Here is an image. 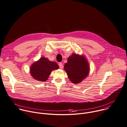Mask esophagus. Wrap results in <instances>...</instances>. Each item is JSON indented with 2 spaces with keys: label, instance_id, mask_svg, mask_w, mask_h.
Returning <instances> with one entry per match:
<instances>
[{
  "label": "esophagus",
  "instance_id": "esophagus-1",
  "mask_svg": "<svg viewBox=\"0 0 127 127\" xmlns=\"http://www.w3.org/2000/svg\"><path fill=\"white\" fill-rule=\"evenodd\" d=\"M59 67H60V68L61 69H62L63 67V64H62V63H59Z\"/></svg>",
  "mask_w": 127,
  "mask_h": 127
}]
</instances>
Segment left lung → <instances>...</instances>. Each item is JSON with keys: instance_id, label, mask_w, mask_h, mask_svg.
Returning <instances> with one entry per match:
<instances>
[{"instance_id": "1", "label": "left lung", "mask_w": 127, "mask_h": 127, "mask_svg": "<svg viewBox=\"0 0 127 127\" xmlns=\"http://www.w3.org/2000/svg\"><path fill=\"white\" fill-rule=\"evenodd\" d=\"M69 80L73 84H79L89 74L90 66L86 57L83 55L72 53L64 66Z\"/></svg>"}]
</instances>
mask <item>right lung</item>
Returning <instances> with one entry per match:
<instances>
[{
	"label": "right lung",
	"instance_id": "obj_1",
	"mask_svg": "<svg viewBox=\"0 0 127 127\" xmlns=\"http://www.w3.org/2000/svg\"><path fill=\"white\" fill-rule=\"evenodd\" d=\"M59 68L56 62L42 57L31 65L30 73L35 80L40 82H45L48 79L51 72Z\"/></svg>",
	"mask_w": 127,
	"mask_h": 127
}]
</instances>
